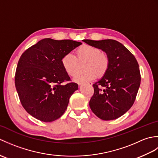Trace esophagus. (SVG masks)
Returning a JSON list of instances; mask_svg holds the SVG:
<instances>
[{"label": "esophagus", "instance_id": "esophagus-1", "mask_svg": "<svg viewBox=\"0 0 158 158\" xmlns=\"http://www.w3.org/2000/svg\"><path fill=\"white\" fill-rule=\"evenodd\" d=\"M79 85H81V83H79ZM87 84H88L89 85H92V83H91V82H87Z\"/></svg>", "mask_w": 158, "mask_h": 158}]
</instances>
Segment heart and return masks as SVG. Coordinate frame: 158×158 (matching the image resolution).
<instances>
[{"label": "heart", "mask_w": 158, "mask_h": 158, "mask_svg": "<svg viewBox=\"0 0 158 158\" xmlns=\"http://www.w3.org/2000/svg\"><path fill=\"white\" fill-rule=\"evenodd\" d=\"M85 62V73L78 74L75 77L77 82L81 83L95 79L98 75L103 76L109 66V58L106 53L95 46L83 44L75 51V56L71 53H66L61 58L64 70L70 77L75 76L78 71L79 63Z\"/></svg>", "instance_id": "b5f03b06"}]
</instances>
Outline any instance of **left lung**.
<instances>
[{
	"instance_id": "obj_1",
	"label": "left lung",
	"mask_w": 158,
	"mask_h": 158,
	"mask_svg": "<svg viewBox=\"0 0 158 158\" xmlns=\"http://www.w3.org/2000/svg\"><path fill=\"white\" fill-rule=\"evenodd\" d=\"M83 41L102 49L109 58L106 73L93 84L94 92L89 102L90 109L100 119H115L126 113L135 101L141 79L138 62L115 40Z\"/></svg>"
}]
</instances>
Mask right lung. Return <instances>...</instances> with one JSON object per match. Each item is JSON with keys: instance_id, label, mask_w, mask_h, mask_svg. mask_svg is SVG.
Listing matches in <instances>:
<instances>
[{"instance_id": "obj_1", "label": "right lung", "mask_w": 158, "mask_h": 158, "mask_svg": "<svg viewBox=\"0 0 158 158\" xmlns=\"http://www.w3.org/2000/svg\"><path fill=\"white\" fill-rule=\"evenodd\" d=\"M81 44L69 39H43L22 53L15 85L22 105L30 115L51 122L64 113L78 84L64 70L61 58Z\"/></svg>"}]
</instances>
